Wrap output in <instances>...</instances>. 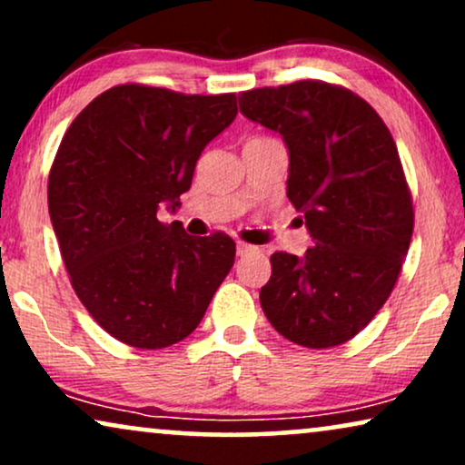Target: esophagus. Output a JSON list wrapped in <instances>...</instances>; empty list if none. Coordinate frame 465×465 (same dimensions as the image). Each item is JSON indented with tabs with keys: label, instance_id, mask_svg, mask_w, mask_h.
Here are the masks:
<instances>
[{
	"label": "esophagus",
	"instance_id": "34e87169",
	"mask_svg": "<svg viewBox=\"0 0 465 465\" xmlns=\"http://www.w3.org/2000/svg\"><path fill=\"white\" fill-rule=\"evenodd\" d=\"M253 252H258L256 245L243 243V241H239V243H237V253H239V256H247V253H253Z\"/></svg>",
	"mask_w": 465,
	"mask_h": 465
}]
</instances>
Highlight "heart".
<instances>
[{
    "instance_id": "1",
    "label": "heart",
    "mask_w": 465,
    "mask_h": 465,
    "mask_svg": "<svg viewBox=\"0 0 465 465\" xmlns=\"http://www.w3.org/2000/svg\"><path fill=\"white\" fill-rule=\"evenodd\" d=\"M253 139H264V137H253Z\"/></svg>"
}]
</instances>
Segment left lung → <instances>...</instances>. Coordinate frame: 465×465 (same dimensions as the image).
<instances>
[{"instance_id": "obj_1", "label": "left lung", "mask_w": 465, "mask_h": 465, "mask_svg": "<svg viewBox=\"0 0 465 465\" xmlns=\"http://www.w3.org/2000/svg\"><path fill=\"white\" fill-rule=\"evenodd\" d=\"M253 123L290 150L288 199L313 247L271 256L266 320L309 349L351 341L379 313L409 252L415 212L390 129L345 86L298 80L239 94Z\"/></svg>"}]
</instances>
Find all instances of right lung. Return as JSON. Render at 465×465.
I'll return each instance as SVG.
<instances>
[{"mask_svg": "<svg viewBox=\"0 0 465 465\" xmlns=\"http://www.w3.org/2000/svg\"><path fill=\"white\" fill-rule=\"evenodd\" d=\"M237 116V94L120 84L94 97L50 167L48 212L69 282L107 334L137 349L194 332L234 264L226 232L190 237L156 218L180 207L201 152Z\"/></svg>", "mask_w": 465, "mask_h": 465, "instance_id": "obj_1", "label": "right lung"}]
</instances>
